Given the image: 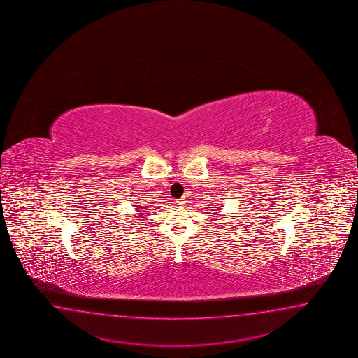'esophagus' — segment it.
<instances>
[{"label": "esophagus", "instance_id": "esophagus-1", "mask_svg": "<svg viewBox=\"0 0 358 358\" xmlns=\"http://www.w3.org/2000/svg\"><path fill=\"white\" fill-rule=\"evenodd\" d=\"M185 203V199L184 198H180V199H178L176 201V204H184Z\"/></svg>", "mask_w": 358, "mask_h": 358}]
</instances>
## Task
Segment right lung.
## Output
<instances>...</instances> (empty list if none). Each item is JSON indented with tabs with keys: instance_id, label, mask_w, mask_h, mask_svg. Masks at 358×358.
Here are the masks:
<instances>
[{
	"instance_id": "right-lung-1",
	"label": "right lung",
	"mask_w": 358,
	"mask_h": 358,
	"mask_svg": "<svg viewBox=\"0 0 358 358\" xmlns=\"http://www.w3.org/2000/svg\"><path fill=\"white\" fill-rule=\"evenodd\" d=\"M140 210H145V208H143V207H141ZM138 212H141V210H138ZM141 215H142V213H141Z\"/></svg>"
}]
</instances>
